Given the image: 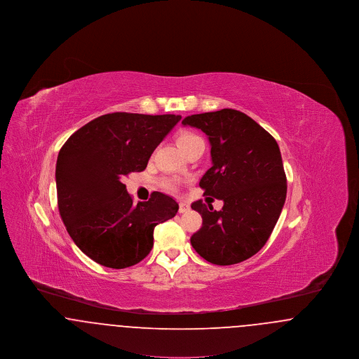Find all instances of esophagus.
<instances>
[{"label":"esophagus","mask_w":359,"mask_h":359,"mask_svg":"<svg viewBox=\"0 0 359 359\" xmlns=\"http://www.w3.org/2000/svg\"><path fill=\"white\" fill-rule=\"evenodd\" d=\"M189 211V205L187 203H180L179 205V212L180 214H184V212H188Z\"/></svg>","instance_id":"obj_1"}]
</instances>
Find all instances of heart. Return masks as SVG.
Segmentation results:
<instances>
[{
  "label": "heart",
  "instance_id": "b5f03b06",
  "mask_svg": "<svg viewBox=\"0 0 359 359\" xmlns=\"http://www.w3.org/2000/svg\"><path fill=\"white\" fill-rule=\"evenodd\" d=\"M177 144L183 149V152H187L189 148H192V147H195L198 144H205V141H203L202 137L198 136L196 133L183 132V133H180L179 137H177ZM161 184H163V187L168 189V191H175L177 188V183L175 180H171V179L163 180Z\"/></svg>",
  "mask_w": 359,
  "mask_h": 359
}]
</instances>
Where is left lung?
<instances>
[{"label": "left lung", "mask_w": 359, "mask_h": 359, "mask_svg": "<svg viewBox=\"0 0 359 359\" xmlns=\"http://www.w3.org/2000/svg\"><path fill=\"white\" fill-rule=\"evenodd\" d=\"M182 123L208 137L212 165L199 186L223 201L219 211L202 201L191 205L203 219L191 245L211 264L242 262L266 243L285 203L280 148L256 121L234 109L188 116Z\"/></svg>", "instance_id": "8db88e82"}]
</instances>
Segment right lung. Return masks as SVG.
I'll return each mask as SVG.
<instances>
[{
	"label": "right lung",
	"mask_w": 359,
	"mask_h": 359,
	"mask_svg": "<svg viewBox=\"0 0 359 359\" xmlns=\"http://www.w3.org/2000/svg\"><path fill=\"white\" fill-rule=\"evenodd\" d=\"M180 116L110 113L90 121L62 147L56 161L57 207L69 237L100 265L123 269L154 248V230L179 205L154 191L133 205L122 179L147 168Z\"/></svg>",
	"instance_id": "1"
}]
</instances>
